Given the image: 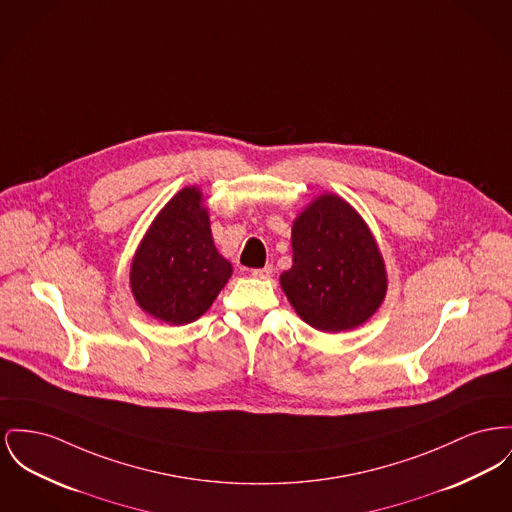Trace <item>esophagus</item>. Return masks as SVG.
<instances>
[{"label":"esophagus","mask_w":512,"mask_h":512,"mask_svg":"<svg viewBox=\"0 0 512 512\" xmlns=\"http://www.w3.org/2000/svg\"><path fill=\"white\" fill-rule=\"evenodd\" d=\"M251 276L257 280H269L272 276V267H263V269H255L251 271Z\"/></svg>","instance_id":"obj_1"}]
</instances>
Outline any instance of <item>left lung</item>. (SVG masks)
<instances>
[{"label":"left lung","mask_w":512,"mask_h":512,"mask_svg":"<svg viewBox=\"0 0 512 512\" xmlns=\"http://www.w3.org/2000/svg\"><path fill=\"white\" fill-rule=\"evenodd\" d=\"M280 288L317 331H352L377 313L389 288L385 259L346 199L321 193L296 216L292 269L280 274Z\"/></svg>","instance_id":"8db88e82"}]
</instances>
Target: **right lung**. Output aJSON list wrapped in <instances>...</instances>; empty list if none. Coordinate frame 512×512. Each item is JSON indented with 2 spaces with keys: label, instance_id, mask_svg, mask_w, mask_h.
I'll return each instance as SVG.
<instances>
[{
  "label": "right lung",
  "instance_id": "right-lung-1",
  "mask_svg": "<svg viewBox=\"0 0 512 512\" xmlns=\"http://www.w3.org/2000/svg\"><path fill=\"white\" fill-rule=\"evenodd\" d=\"M232 271L212 240L201 187L187 185L154 216L131 259L129 286L145 313L180 327L207 313Z\"/></svg>",
  "mask_w": 512,
  "mask_h": 512
}]
</instances>
